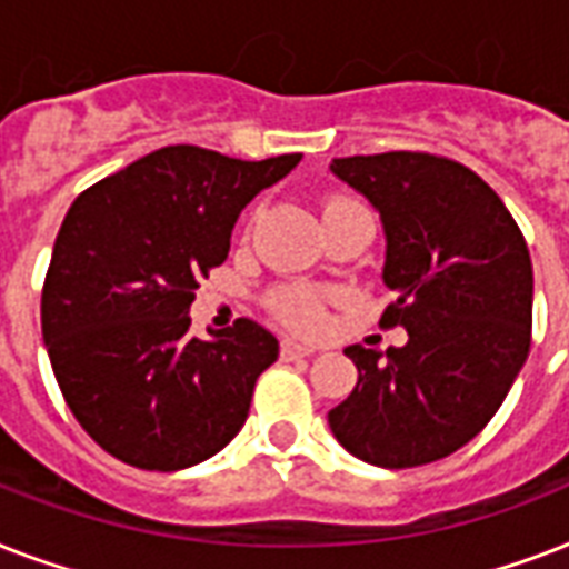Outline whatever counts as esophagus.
Listing matches in <instances>:
<instances>
[{"instance_id":"34e87169","label":"esophagus","mask_w":569,"mask_h":569,"mask_svg":"<svg viewBox=\"0 0 569 569\" xmlns=\"http://www.w3.org/2000/svg\"><path fill=\"white\" fill-rule=\"evenodd\" d=\"M280 355H283L286 360H295V357H312L316 355V348L303 346V342H295V339H283V342H280Z\"/></svg>"}]
</instances>
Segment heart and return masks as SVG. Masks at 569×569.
Segmentation results:
<instances>
[{"label":"heart","instance_id":"obj_1","mask_svg":"<svg viewBox=\"0 0 569 569\" xmlns=\"http://www.w3.org/2000/svg\"><path fill=\"white\" fill-rule=\"evenodd\" d=\"M348 209H363V206L346 194H328L321 200V218L348 212ZM266 307L280 325L292 330H316L325 321V292L312 286H277L268 292Z\"/></svg>","mask_w":569,"mask_h":569}]
</instances>
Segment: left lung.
I'll use <instances>...</instances> for the list:
<instances>
[{"mask_svg": "<svg viewBox=\"0 0 569 569\" xmlns=\"http://www.w3.org/2000/svg\"><path fill=\"white\" fill-rule=\"evenodd\" d=\"M330 171L380 212L396 292L380 328L407 330L387 355L346 348L357 387L328 413L330 431L383 469L449 458L493 419L529 357V244L502 197L446 156H348Z\"/></svg>", "mask_w": 569, "mask_h": 569, "instance_id": "8db88e82", "label": "left lung"}]
</instances>
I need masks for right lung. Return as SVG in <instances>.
I'll list each match as a JSON object with an SVG mask.
<instances>
[{
	"label": "right lung",
	"instance_id": "1",
	"mask_svg": "<svg viewBox=\"0 0 569 569\" xmlns=\"http://www.w3.org/2000/svg\"><path fill=\"white\" fill-rule=\"evenodd\" d=\"M298 162L301 153L241 162L173 144L73 200L40 292V328L67 407L111 458L173 472L239 433L277 339L250 319L197 339L189 307L230 253L241 209Z\"/></svg>",
	"mask_w": 569,
	"mask_h": 569
}]
</instances>
